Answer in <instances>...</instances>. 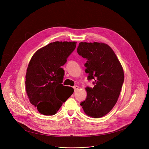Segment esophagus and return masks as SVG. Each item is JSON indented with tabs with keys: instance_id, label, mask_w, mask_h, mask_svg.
I'll use <instances>...</instances> for the list:
<instances>
[{
	"instance_id": "obj_1",
	"label": "esophagus",
	"mask_w": 149,
	"mask_h": 149,
	"mask_svg": "<svg viewBox=\"0 0 149 149\" xmlns=\"http://www.w3.org/2000/svg\"><path fill=\"white\" fill-rule=\"evenodd\" d=\"M73 88H74V91H76V90H77L79 88V87L77 86H75L73 87Z\"/></svg>"
}]
</instances>
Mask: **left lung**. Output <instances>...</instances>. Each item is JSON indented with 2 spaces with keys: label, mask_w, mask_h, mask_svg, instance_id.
<instances>
[{
  "label": "left lung",
  "mask_w": 149,
  "mask_h": 149,
  "mask_svg": "<svg viewBox=\"0 0 149 149\" xmlns=\"http://www.w3.org/2000/svg\"><path fill=\"white\" fill-rule=\"evenodd\" d=\"M77 52L87 60L84 66L88 80L94 81L93 88L86 87L87 98L80 105L88 116L103 117L112 110L120 95L124 79L122 66L105 44L80 42Z\"/></svg>",
  "instance_id": "8db88e82"
}]
</instances>
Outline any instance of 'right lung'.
<instances>
[{
  "label": "right lung",
  "mask_w": 149,
  "mask_h": 149,
  "mask_svg": "<svg viewBox=\"0 0 149 149\" xmlns=\"http://www.w3.org/2000/svg\"><path fill=\"white\" fill-rule=\"evenodd\" d=\"M75 42H54L39 49L32 57L26 74V91L30 102L44 115L56 113L74 93L63 86L61 67L75 50ZM68 89L70 92L66 94Z\"/></svg>",
  "instance_id": "obj_1"
}]
</instances>
